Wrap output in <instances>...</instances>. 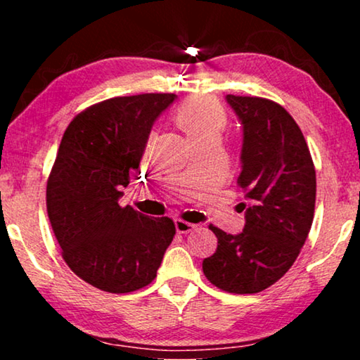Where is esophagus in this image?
<instances>
[{
  "label": "esophagus",
  "instance_id": "esophagus-1",
  "mask_svg": "<svg viewBox=\"0 0 360 360\" xmlns=\"http://www.w3.org/2000/svg\"><path fill=\"white\" fill-rule=\"evenodd\" d=\"M174 225H176V230H178L179 233H188V231H192V230H193V227H195L193 224L182 221V219H176V221H174Z\"/></svg>",
  "mask_w": 360,
  "mask_h": 360
}]
</instances>
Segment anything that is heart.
I'll return each mask as SVG.
<instances>
[{"label": "heart", "instance_id": "1", "mask_svg": "<svg viewBox=\"0 0 360 360\" xmlns=\"http://www.w3.org/2000/svg\"><path fill=\"white\" fill-rule=\"evenodd\" d=\"M174 120L191 141H197L210 136H221L227 117L214 100L208 96H192L178 108Z\"/></svg>", "mask_w": 360, "mask_h": 360}]
</instances>
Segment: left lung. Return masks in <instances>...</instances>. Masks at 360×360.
<instances>
[{
	"label": "left lung",
	"mask_w": 360,
	"mask_h": 360,
	"mask_svg": "<svg viewBox=\"0 0 360 360\" xmlns=\"http://www.w3.org/2000/svg\"><path fill=\"white\" fill-rule=\"evenodd\" d=\"M243 127L241 173L246 224L230 235L210 225L217 249L203 260L211 284L230 294H257L285 275L309 233L316 172L303 133L278 103L227 95Z\"/></svg>",
	"instance_id": "obj_1"
}]
</instances>
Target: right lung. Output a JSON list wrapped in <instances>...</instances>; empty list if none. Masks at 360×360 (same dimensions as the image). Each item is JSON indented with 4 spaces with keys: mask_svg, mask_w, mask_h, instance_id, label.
I'll list each match as a JSON object with an SVG mask.
<instances>
[{
    "mask_svg": "<svg viewBox=\"0 0 360 360\" xmlns=\"http://www.w3.org/2000/svg\"><path fill=\"white\" fill-rule=\"evenodd\" d=\"M174 94L115 96L77 114L47 181V214L62 255L94 288L127 294L157 276L176 233L169 217L119 205L139 172L154 122Z\"/></svg>",
    "mask_w": 360,
    "mask_h": 360,
    "instance_id": "right-lung-1",
    "label": "right lung"
}]
</instances>
